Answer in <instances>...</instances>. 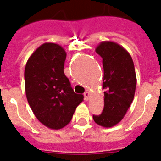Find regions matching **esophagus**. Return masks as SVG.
<instances>
[{"label":"esophagus","instance_id":"obj_1","mask_svg":"<svg viewBox=\"0 0 161 161\" xmlns=\"http://www.w3.org/2000/svg\"><path fill=\"white\" fill-rule=\"evenodd\" d=\"M83 95H84V98H85V100H88L89 96H90V93H89V92H88V91H87V92H85V93H84V94H83Z\"/></svg>","mask_w":161,"mask_h":161}]
</instances>
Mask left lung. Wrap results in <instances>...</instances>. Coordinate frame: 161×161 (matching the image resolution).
<instances>
[{"mask_svg": "<svg viewBox=\"0 0 161 161\" xmlns=\"http://www.w3.org/2000/svg\"><path fill=\"white\" fill-rule=\"evenodd\" d=\"M103 58L104 108L100 115H93L97 125L114 126L123 119L135 97L136 74L131 56L114 42H102L95 49Z\"/></svg>", "mask_w": 161, "mask_h": 161, "instance_id": "obj_1", "label": "left lung"}]
</instances>
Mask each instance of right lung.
<instances>
[{"instance_id":"add662e5","label":"right lung","mask_w":161,"mask_h":161,"mask_svg":"<svg viewBox=\"0 0 161 161\" xmlns=\"http://www.w3.org/2000/svg\"><path fill=\"white\" fill-rule=\"evenodd\" d=\"M65 50L58 44L46 42L27 60L25 89L36 118L46 127L60 130L69 124L76 108L83 100L71 87L63 72Z\"/></svg>"}]
</instances>
